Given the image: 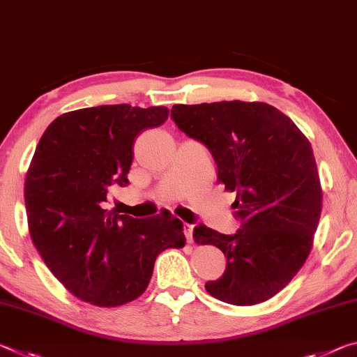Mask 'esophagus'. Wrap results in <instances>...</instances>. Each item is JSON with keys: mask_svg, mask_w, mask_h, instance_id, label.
<instances>
[{"mask_svg": "<svg viewBox=\"0 0 357 357\" xmlns=\"http://www.w3.org/2000/svg\"><path fill=\"white\" fill-rule=\"evenodd\" d=\"M183 232H185L186 242L191 243V242H192V225L185 223V225H183Z\"/></svg>", "mask_w": 357, "mask_h": 357, "instance_id": "esophagus-1", "label": "esophagus"}]
</instances>
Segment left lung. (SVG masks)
Masks as SVG:
<instances>
[{"instance_id":"left-lung-1","label":"left lung","mask_w":357,"mask_h":357,"mask_svg":"<svg viewBox=\"0 0 357 357\" xmlns=\"http://www.w3.org/2000/svg\"><path fill=\"white\" fill-rule=\"evenodd\" d=\"M178 130L212 153L218 182L236 191L232 236L199 225L192 237L226 256L206 289L231 305H255L280 293L310 255L323 191L312 145L294 121L266 102L175 104Z\"/></svg>"}]
</instances>
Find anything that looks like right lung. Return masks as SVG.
Returning a JSON list of instances; mask_svg holds the SVG:
<instances>
[{
    "mask_svg": "<svg viewBox=\"0 0 357 357\" xmlns=\"http://www.w3.org/2000/svg\"><path fill=\"white\" fill-rule=\"evenodd\" d=\"M167 107L79 109L55 119L28 167L25 206L34 247L69 293L119 307L147 289L156 256L182 248L175 217L132 218L107 210L112 185H128L132 145L165 123Z\"/></svg>",
    "mask_w": 357,
    "mask_h": 357,
    "instance_id": "1",
    "label": "right lung"
}]
</instances>
